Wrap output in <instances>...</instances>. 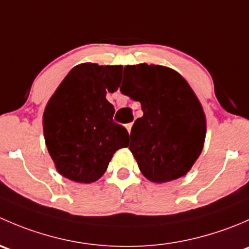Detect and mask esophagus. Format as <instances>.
<instances>
[{"label": "esophagus", "instance_id": "34e87169", "mask_svg": "<svg viewBox=\"0 0 249 249\" xmlns=\"http://www.w3.org/2000/svg\"><path fill=\"white\" fill-rule=\"evenodd\" d=\"M125 127H126V130L129 131V134L131 132V127H132V123H129V124L125 125Z\"/></svg>", "mask_w": 249, "mask_h": 249}]
</instances>
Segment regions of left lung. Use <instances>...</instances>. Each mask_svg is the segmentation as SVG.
<instances>
[{
    "label": "left lung",
    "mask_w": 249,
    "mask_h": 249,
    "mask_svg": "<svg viewBox=\"0 0 249 249\" xmlns=\"http://www.w3.org/2000/svg\"><path fill=\"white\" fill-rule=\"evenodd\" d=\"M122 94L141 102L143 117L134 123L129 149L141 172L155 183L182 177L201 154L206 118L187 80L169 67H124Z\"/></svg>",
    "instance_id": "8db88e82"
}]
</instances>
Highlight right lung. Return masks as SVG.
<instances>
[{"mask_svg": "<svg viewBox=\"0 0 249 249\" xmlns=\"http://www.w3.org/2000/svg\"><path fill=\"white\" fill-rule=\"evenodd\" d=\"M122 66L82 64L72 69L43 114L46 144L59 173L92 183L107 170L113 154L129 145L127 130L113 120L106 99L122 79Z\"/></svg>", "mask_w": 249, "mask_h": 249, "instance_id": "add662e5", "label": "right lung"}]
</instances>
